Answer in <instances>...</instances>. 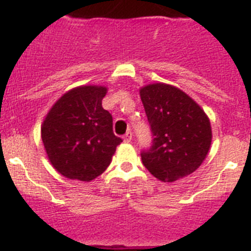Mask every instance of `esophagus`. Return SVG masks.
I'll return each mask as SVG.
<instances>
[{
	"label": "esophagus",
	"instance_id": "34e87169",
	"mask_svg": "<svg viewBox=\"0 0 251 251\" xmlns=\"http://www.w3.org/2000/svg\"><path fill=\"white\" fill-rule=\"evenodd\" d=\"M131 139H133V134H131V131H127V133L124 135V141H125L126 143H129V142H131Z\"/></svg>",
	"mask_w": 251,
	"mask_h": 251
}]
</instances>
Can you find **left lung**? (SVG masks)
<instances>
[{"label": "left lung", "mask_w": 251, "mask_h": 251, "mask_svg": "<svg viewBox=\"0 0 251 251\" xmlns=\"http://www.w3.org/2000/svg\"><path fill=\"white\" fill-rule=\"evenodd\" d=\"M152 133V146L141 152L152 176L173 182L197 171L212 139L210 120L197 102L177 87L153 83L141 88Z\"/></svg>", "instance_id": "8db88e82"}]
</instances>
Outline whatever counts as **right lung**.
Segmentation results:
<instances>
[{
    "label": "right lung",
    "mask_w": 251,
    "mask_h": 251,
    "mask_svg": "<svg viewBox=\"0 0 251 251\" xmlns=\"http://www.w3.org/2000/svg\"><path fill=\"white\" fill-rule=\"evenodd\" d=\"M106 88L80 86L62 95L41 126L49 161L70 179L92 181L105 171L122 142L113 133L112 114L102 108Z\"/></svg>",
    "instance_id": "obj_1"
}]
</instances>
